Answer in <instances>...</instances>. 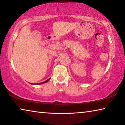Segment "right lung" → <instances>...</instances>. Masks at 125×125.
Masks as SVG:
<instances>
[{
	"mask_svg": "<svg viewBox=\"0 0 125 125\" xmlns=\"http://www.w3.org/2000/svg\"><path fill=\"white\" fill-rule=\"evenodd\" d=\"M50 78L46 80V81H45V82H42V83H35V84H34V83H31V84H37V85H38V84H44V83H46V82H48V81L50 79Z\"/></svg>",
	"mask_w": 125,
	"mask_h": 125,
	"instance_id": "obj_1",
	"label": "right lung"
}]
</instances>
